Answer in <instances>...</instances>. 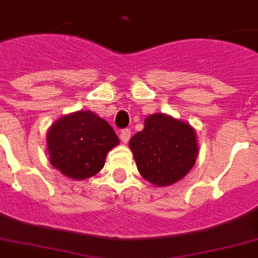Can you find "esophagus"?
<instances>
[{
	"label": "esophagus",
	"mask_w": 258,
	"mask_h": 258,
	"mask_svg": "<svg viewBox=\"0 0 258 258\" xmlns=\"http://www.w3.org/2000/svg\"><path fill=\"white\" fill-rule=\"evenodd\" d=\"M131 138V130L130 128H124L121 133H120V139H121V142L123 144H127Z\"/></svg>",
	"instance_id": "34e87169"
}]
</instances>
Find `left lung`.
<instances>
[{"instance_id": "obj_1", "label": "left lung", "mask_w": 258, "mask_h": 258, "mask_svg": "<svg viewBox=\"0 0 258 258\" xmlns=\"http://www.w3.org/2000/svg\"><path fill=\"white\" fill-rule=\"evenodd\" d=\"M128 145L139 173L160 187L183 179L198 156L194 128L164 113L148 116L144 130L130 139Z\"/></svg>"}]
</instances>
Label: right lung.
<instances>
[{
    "label": "right lung",
    "instance_id": "obj_1",
    "mask_svg": "<svg viewBox=\"0 0 258 258\" xmlns=\"http://www.w3.org/2000/svg\"><path fill=\"white\" fill-rule=\"evenodd\" d=\"M46 144L51 165L67 177L83 180L104 168L119 138L108 121L90 110H79L51 124Z\"/></svg>",
    "mask_w": 258,
    "mask_h": 258
}]
</instances>
